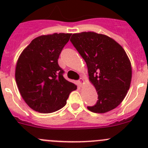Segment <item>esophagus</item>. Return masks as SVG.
Returning a JSON list of instances; mask_svg holds the SVG:
<instances>
[{"label":"esophagus","mask_w":148,"mask_h":148,"mask_svg":"<svg viewBox=\"0 0 148 148\" xmlns=\"http://www.w3.org/2000/svg\"><path fill=\"white\" fill-rule=\"evenodd\" d=\"M79 83L81 85H83L84 84V79L80 78L79 79Z\"/></svg>","instance_id":"esophagus-1"}]
</instances>
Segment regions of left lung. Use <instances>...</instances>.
<instances>
[{"label":"left lung","instance_id":"left-lung-1","mask_svg":"<svg viewBox=\"0 0 148 148\" xmlns=\"http://www.w3.org/2000/svg\"><path fill=\"white\" fill-rule=\"evenodd\" d=\"M70 41L84 59L89 81L97 92L96 104L87 109L95 113L114 110L125 99L132 79L125 51L112 38L95 32L74 34Z\"/></svg>","mask_w":148,"mask_h":148}]
</instances>
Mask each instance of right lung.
<instances>
[{"label": "right lung", "mask_w": 148, "mask_h": 148, "mask_svg": "<svg viewBox=\"0 0 148 148\" xmlns=\"http://www.w3.org/2000/svg\"><path fill=\"white\" fill-rule=\"evenodd\" d=\"M71 34L43 35L34 38L17 61L15 77L21 95L32 110L51 113L66 104L77 85L65 79L58 59Z\"/></svg>", "instance_id": "obj_1"}]
</instances>
